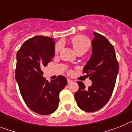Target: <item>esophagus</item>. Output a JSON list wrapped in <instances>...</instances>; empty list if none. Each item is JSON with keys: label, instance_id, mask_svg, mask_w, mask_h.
I'll use <instances>...</instances> for the list:
<instances>
[{"label": "esophagus", "instance_id": "1", "mask_svg": "<svg viewBox=\"0 0 132 132\" xmlns=\"http://www.w3.org/2000/svg\"><path fill=\"white\" fill-rule=\"evenodd\" d=\"M67 82L68 83H71V82H72V80H71L70 79H67Z\"/></svg>", "mask_w": 132, "mask_h": 132}]
</instances>
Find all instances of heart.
<instances>
[{
    "mask_svg": "<svg viewBox=\"0 0 132 132\" xmlns=\"http://www.w3.org/2000/svg\"><path fill=\"white\" fill-rule=\"evenodd\" d=\"M71 42L76 53H78L81 51H87L90 46V40H88L86 37L80 36V35L72 38ZM62 47H63V44L61 42L57 43L55 46V53H58L61 50Z\"/></svg>",
    "mask_w": 132,
    "mask_h": 132,
    "instance_id": "1",
    "label": "heart"
}]
</instances>
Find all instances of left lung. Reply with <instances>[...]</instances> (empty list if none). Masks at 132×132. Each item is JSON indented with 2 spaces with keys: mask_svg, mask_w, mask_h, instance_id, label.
<instances>
[{
  "mask_svg": "<svg viewBox=\"0 0 132 132\" xmlns=\"http://www.w3.org/2000/svg\"><path fill=\"white\" fill-rule=\"evenodd\" d=\"M94 36L92 53L83 69L92 85L86 88L82 81H78L79 90L74 94L78 106L86 112L96 111L107 103L119 71L113 46L103 35L94 32Z\"/></svg>",
  "mask_w": 132,
  "mask_h": 132,
  "instance_id": "obj_1",
  "label": "left lung"
}]
</instances>
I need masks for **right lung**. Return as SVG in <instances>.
I'll list each match as a JSON object with an SVG mask.
<instances>
[{"label":"right lung","instance_id":"add662e5","mask_svg":"<svg viewBox=\"0 0 132 132\" xmlns=\"http://www.w3.org/2000/svg\"><path fill=\"white\" fill-rule=\"evenodd\" d=\"M54 44L52 38L37 36L26 40L17 53L15 79L20 93L27 106L40 115L57 109L59 92L67 84L63 76L51 82L42 76L41 68L53 59Z\"/></svg>","mask_w":132,"mask_h":132}]
</instances>
